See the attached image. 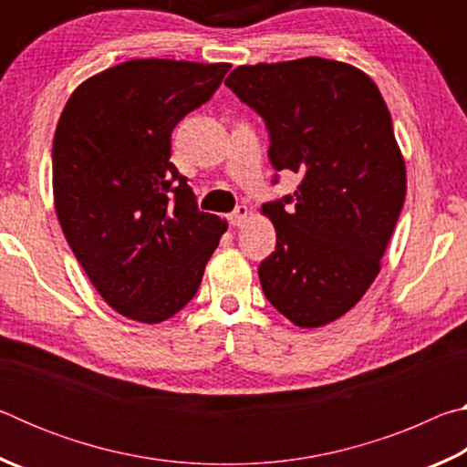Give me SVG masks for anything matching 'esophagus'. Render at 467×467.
Segmentation results:
<instances>
[{
    "label": "esophagus",
    "mask_w": 467,
    "mask_h": 467,
    "mask_svg": "<svg viewBox=\"0 0 467 467\" xmlns=\"http://www.w3.org/2000/svg\"><path fill=\"white\" fill-rule=\"evenodd\" d=\"M247 218H249V208L247 205H239V208L228 214V223H231L233 226H243V223Z\"/></svg>",
    "instance_id": "obj_1"
}]
</instances>
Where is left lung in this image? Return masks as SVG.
Masks as SVG:
<instances>
[{
    "instance_id": "1",
    "label": "left lung",
    "mask_w": 467,
    "mask_h": 467,
    "mask_svg": "<svg viewBox=\"0 0 467 467\" xmlns=\"http://www.w3.org/2000/svg\"><path fill=\"white\" fill-rule=\"evenodd\" d=\"M224 84L264 117L274 169L303 175L262 205L275 228L264 295L298 327L327 326L377 278L404 205L389 109L362 69L323 57L239 66Z\"/></svg>"
}]
</instances>
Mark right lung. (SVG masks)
<instances>
[{
  "instance_id": "add662e5",
  "label": "right lung",
  "mask_w": 467,
  "mask_h": 467,
  "mask_svg": "<svg viewBox=\"0 0 467 467\" xmlns=\"http://www.w3.org/2000/svg\"><path fill=\"white\" fill-rule=\"evenodd\" d=\"M231 63L131 59L72 92L53 138L61 231L94 288L128 319L161 323L200 288L226 220L197 210L171 133Z\"/></svg>"
}]
</instances>
